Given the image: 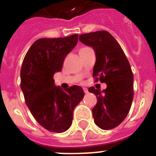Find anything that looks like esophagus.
Wrapping results in <instances>:
<instances>
[{
  "label": "esophagus",
  "mask_w": 156,
  "mask_h": 156,
  "mask_svg": "<svg viewBox=\"0 0 156 156\" xmlns=\"http://www.w3.org/2000/svg\"><path fill=\"white\" fill-rule=\"evenodd\" d=\"M83 91H84L85 94H87L88 93V90H87V88L86 87H83Z\"/></svg>",
  "instance_id": "34e87169"
}]
</instances>
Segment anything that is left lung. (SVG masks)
Listing matches in <instances>:
<instances>
[{
  "label": "left lung",
  "instance_id": "obj_1",
  "mask_svg": "<svg viewBox=\"0 0 156 156\" xmlns=\"http://www.w3.org/2000/svg\"><path fill=\"white\" fill-rule=\"evenodd\" d=\"M79 40L94 48L96 62L93 69L94 82L107 84L101 91L88 89L97 97L92 109L95 124L102 129H111L124 120L133 98V75L130 65L119 44L107 31L80 35Z\"/></svg>",
  "mask_w": 156,
  "mask_h": 156
}]
</instances>
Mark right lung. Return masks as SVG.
<instances>
[{
	"instance_id": "right-lung-1",
	"label": "right lung",
	"mask_w": 156,
	"mask_h": 156,
	"mask_svg": "<svg viewBox=\"0 0 156 156\" xmlns=\"http://www.w3.org/2000/svg\"><path fill=\"white\" fill-rule=\"evenodd\" d=\"M77 41L78 34L37 40L23 59L20 87L25 101L36 120L48 131H66L73 122L74 108L84 96L81 87L73 85L62 90L53 79Z\"/></svg>"
}]
</instances>
